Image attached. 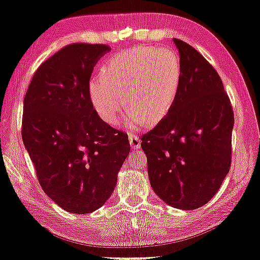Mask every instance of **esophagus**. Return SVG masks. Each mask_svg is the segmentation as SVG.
Returning <instances> with one entry per match:
<instances>
[{"mask_svg": "<svg viewBox=\"0 0 260 260\" xmlns=\"http://www.w3.org/2000/svg\"><path fill=\"white\" fill-rule=\"evenodd\" d=\"M129 143H131V147L133 149H139L141 146V140L140 138H139L138 134H134V133H131L129 134Z\"/></svg>", "mask_w": 260, "mask_h": 260, "instance_id": "1", "label": "esophagus"}]
</instances>
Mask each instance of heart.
Instances as JSON below:
<instances>
[{"mask_svg": "<svg viewBox=\"0 0 260 260\" xmlns=\"http://www.w3.org/2000/svg\"><path fill=\"white\" fill-rule=\"evenodd\" d=\"M181 63L172 50L153 46L135 48L107 60L102 78L88 84V98L98 117L117 125L127 106L125 125L140 127L143 119L155 123L164 119L179 93Z\"/></svg>", "mask_w": 260, "mask_h": 260, "instance_id": "obj_1", "label": "heart"}]
</instances>
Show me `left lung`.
Masks as SVG:
<instances>
[{
	"mask_svg": "<svg viewBox=\"0 0 260 260\" xmlns=\"http://www.w3.org/2000/svg\"><path fill=\"white\" fill-rule=\"evenodd\" d=\"M181 81L168 114L141 137L149 182L170 207L195 210L218 191L231 166L234 110L214 67L185 42Z\"/></svg>",
	"mask_w": 260,
	"mask_h": 260,
	"instance_id": "1",
	"label": "left lung"
}]
</instances>
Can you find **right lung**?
<instances>
[{
	"label": "right lung",
	"mask_w": 260,
	"mask_h": 260,
	"mask_svg": "<svg viewBox=\"0 0 260 260\" xmlns=\"http://www.w3.org/2000/svg\"><path fill=\"white\" fill-rule=\"evenodd\" d=\"M105 44L72 43L36 70L23 103L22 139L42 189L72 214L106 202L129 154L128 137L103 121L88 84Z\"/></svg>",
	"instance_id": "add662e5"
}]
</instances>
